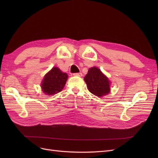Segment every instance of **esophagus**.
<instances>
[{
	"label": "esophagus",
	"instance_id": "esophagus-1",
	"mask_svg": "<svg viewBox=\"0 0 158 158\" xmlns=\"http://www.w3.org/2000/svg\"><path fill=\"white\" fill-rule=\"evenodd\" d=\"M74 76H82V73H74L73 74Z\"/></svg>",
	"mask_w": 158,
	"mask_h": 158
}]
</instances>
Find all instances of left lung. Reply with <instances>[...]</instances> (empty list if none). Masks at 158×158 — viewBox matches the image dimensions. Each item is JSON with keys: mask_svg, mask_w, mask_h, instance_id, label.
<instances>
[{"mask_svg": "<svg viewBox=\"0 0 158 158\" xmlns=\"http://www.w3.org/2000/svg\"><path fill=\"white\" fill-rule=\"evenodd\" d=\"M84 79L88 90L96 96L102 97L109 93L111 82L107 76L95 66L88 70Z\"/></svg>", "mask_w": 158, "mask_h": 158, "instance_id": "left-lung-1", "label": "left lung"}]
</instances>
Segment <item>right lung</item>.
I'll use <instances>...</instances> for the list:
<instances>
[{"label":"right lung","instance_id":"1","mask_svg":"<svg viewBox=\"0 0 158 158\" xmlns=\"http://www.w3.org/2000/svg\"><path fill=\"white\" fill-rule=\"evenodd\" d=\"M67 79V74L63 73L59 68L53 67L45 75L42 80V91L47 95L59 93L64 87Z\"/></svg>","mask_w":158,"mask_h":158}]
</instances>
